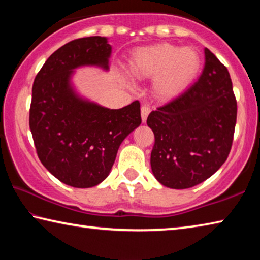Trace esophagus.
Segmentation results:
<instances>
[{
	"instance_id": "1",
	"label": "esophagus",
	"mask_w": 260,
	"mask_h": 260,
	"mask_svg": "<svg viewBox=\"0 0 260 260\" xmlns=\"http://www.w3.org/2000/svg\"><path fill=\"white\" fill-rule=\"evenodd\" d=\"M149 113H150V108L148 105H142V108H141V117H142L143 122H146Z\"/></svg>"
}]
</instances>
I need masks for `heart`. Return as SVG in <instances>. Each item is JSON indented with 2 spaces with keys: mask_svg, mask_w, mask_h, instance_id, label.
Wrapping results in <instances>:
<instances>
[{
  "mask_svg": "<svg viewBox=\"0 0 260 260\" xmlns=\"http://www.w3.org/2000/svg\"><path fill=\"white\" fill-rule=\"evenodd\" d=\"M201 56L192 48L171 43L141 48L132 55L129 71L136 79H155L157 98L167 100L178 96L190 86L201 69Z\"/></svg>",
  "mask_w": 260,
  "mask_h": 260,
  "instance_id": "1",
  "label": "heart"
}]
</instances>
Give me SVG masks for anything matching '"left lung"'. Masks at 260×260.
<instances>
[{
  "label": "left lung",
  "mask_w": 260,
  "mask_h": 260,
  "mask_svg": "<svg viewBox=\"0 0 260 260\" xmlns=\"http://www.w3.org/2000/svg\"><path fill=\"white\" fill-rule=\"evenodd\" d=\"M237 103L227 68L205 48V67L193 85L157 108L147 124L155 135L150 164L161 184L186 189L205 181L230 155Z\"/></svg>",
  "instance_id": "8db88e82"
}]
</instances>
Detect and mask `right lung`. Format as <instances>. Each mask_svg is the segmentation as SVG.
I'll use <instances>...</instances> for the list:
<instances>
[{"label": "right lung", "instance_id": "right-lung-1", "mask_svg": "<svg viewBox=\"0 0 260 260\" xmlns=\"http://www.w3.org/2000/svg\"><path fill=\"white\" fill-rule=\"evenodd\" d=\"M111 46L102 37L81 38L60 47L34 79L29 128L39 159L68 186L94 187L108 177L118 148L141 124L140 102L118 110L85 102L69 85L81 65L108 69Z\"/></svg>", "mask_w": 260, "mask_h": 260}]
</instances>
